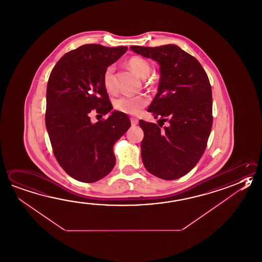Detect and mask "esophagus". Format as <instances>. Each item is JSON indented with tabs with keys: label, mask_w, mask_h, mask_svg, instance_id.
Segmentation results:
<instances>
[{
	"label": "esophagus",
	"mask_w": 262,
	"mask_h": 262,
	"mask_svg": "<svg viewBox=\"0 0 262 262\" xmlns=\"http://www.w3.org/2000/svg\"><path fill=\"white\" fill-rule=\"evenodd\" d=\"M138 119H135V118H130V123L133 126H136L138 124Z\"/></svg>",
	"instance_id": "1"
}]
</instances>
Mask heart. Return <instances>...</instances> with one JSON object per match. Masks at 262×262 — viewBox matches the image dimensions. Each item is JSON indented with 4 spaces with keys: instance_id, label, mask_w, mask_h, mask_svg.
Listing matches in <instances>:
<instances>
[{
    "instance_id": "1",
    "label": "heart",
    "mask_w": 262,
    "mask_h": 262,
    "mask_svg": "<svg viewBox=\"0 0 262 262\" xmlns=\"http://www.w3.org/2000/svg\"><path fill=\"white\" fill-rule=\"evenodd\" d=\"M128 66L132 71L135 74L145 78L148 76L151 70V66L148 61L143 59L140 56H134L129 58L128 61ZM114 72L115 68L114 66H108L104 69L103 74V84L107 92H113L115 90V82H114ZM149 104V98L145 95H121L114 101V107L121 113L128 114V115H138L141 113L142 109L145 107Z\"/></svg>"
}]
</instances>
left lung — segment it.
<instances>
[{
  "mask_svg": "<svg viewBox=\"0 0 262 262\" xmlns=\"http://www.w3.org/2000/svg\"><path fill=\"white\" fill-rule=\"evenodd\" d=\"M129 48L160 66L158 93L147 111L158 121L168 123L161 129L158 124L140 120L144 134L141 143L143 165L158 178H181L200 160L211 132L209 79L198 59L177 45Z\"/></svg>",
  "mask_w": 262,
  "mask_h": 262,
  "instance_id": "obj_1",
  "label": "left lung"
}]
</instances>
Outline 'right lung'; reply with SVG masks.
I'll return each instance as SVG.
<instances>
[{
    "mask_svg": "<svg viewBox=\"0 0 262 262\" xmlns=\"http://www.w3.org/2000/svg\"><path fill=\"white\" fill-rule=\"evenodd\" d=\"M127 50L81 45L62 56L50 74L46 128L57 162L79 182H97L112 170L114 144L130 127L128 116L119 111L96 123L89 116L94 109L104 116L112 110L103 74Z\"/></svg>",
    "mask_w": 262,
    "mask_h": 262,
    "instance_id": "add662e5",
    "label": "right lung"
}]
</instances>
